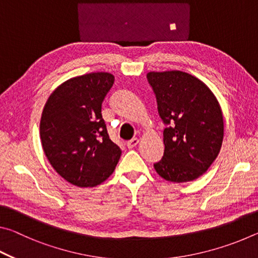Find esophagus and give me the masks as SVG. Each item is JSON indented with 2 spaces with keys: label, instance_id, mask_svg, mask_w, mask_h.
<instances>
[{
  "label": "esophagus",
  "instance_id": "esophagus-1",
  "mask_svg": "<svg viewBox=\"0 0 258 258\" xmlns=\"http://www.w3.org/2000/svg\"><path fill=\"white\" fill-rule=\"evenodd\" d=\"M138 145H139V139H132L126 143V146H127L128 149H133V148L137 147Z\"/></svg>",
  "mask_w": 258,
  "mask_h": 258
}]
</instances>
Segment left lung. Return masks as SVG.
Instances as JSON below:
<instances>
[{"mask_svg":"<svg viewBox=\"0 0 258 258\" xmlns=\"http://www.w3.org/2000/svg\"><path fill=\"white\" fill-rule=\"evenodd\" d=\"M164 130V156L157 174L174 183L194 181L217 158L223 143L224 119L212 90L199 78L180 71L150 72Z\"/></svg>","mask_w":258,"mask_h":258,"instance_id":"obj_1","label":"left lung"}]
</instances>
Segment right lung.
<instances>
[{"mask_svg":"<svg viewBox=\"0 0 258 258\" xmlns=\"http://www.w3.org/2000/svg\"><path fill=\"white\" fill-rule=\"evenodd\" d=\"M113 82V75L103 72L69 78L50 94L43 108V151L54 171L73 185L101 184L120 158V148L109 139L101 113Z\"/></svg>","mask_w":258,"mask_h":258,"instance_id":"obj_1","label":"right lung"}]
</instances>
